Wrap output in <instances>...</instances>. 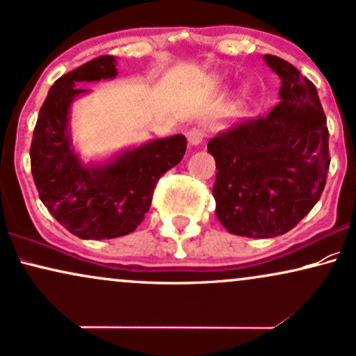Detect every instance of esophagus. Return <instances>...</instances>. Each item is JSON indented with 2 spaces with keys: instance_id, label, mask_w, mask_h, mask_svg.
Masks as SVG:
<instances>
[{
  "instance_id": "obj_1",
  "label": "esophagus",
  "mask_w": 356,
  "mask_h": 356,
  "mask_svg": "<svg viewBox=\"0 0 356 356\" xmlns=\"http://www.w3.org/2000/svg\"><path fill=\"white\" fill-rule=\"evenodd\" d=\"M186 136H187V141L191 146H199V145H202V141H204V131L199 128H191L186 133Z\"/></svg>"
}]
</instances>
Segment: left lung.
<instances>
[{
  "instance_id": "1",
  "label": "left lung",
  "mask_w": 356,
  "mask_h": 356,
  "mask_svg": "<svg viewBox=\"0 0 356 356\" xmlns=\"http://www.w3.org/2000/svg\"><path fill=\"white\" fill-rule=\"evenodd\" d=\"M281 79L279 103L210 139L220 223L233 235L273 238L298 225L321 199L330 156L316 85L289 62L264 54Z\"/></svg>"
}]
</instances>
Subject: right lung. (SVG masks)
Instances as JSON below:
<instances>
[{
    "label": "right lung",
    "mask_w": 356,
    "mask_h": 356,
    "mask_svg": "<svg viewBox=\"0 0 356 356\" xmlns=\"http://www.w3.org/2000/svg\"><path fill=\"white\" fill-rule=\"evenodd\" d=\"M116 58L102 56L56 80L40 106L31 143V170L39 199L72 235L110 240L136 230L149 210L156 184L182 161L184 134L152 139L105 161L83 163L72 145L70 106L87 88L115 79Z\"/></svg>",
    "instance_id": "obj_1"
}]
</instances>
